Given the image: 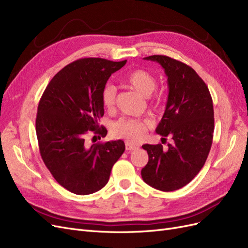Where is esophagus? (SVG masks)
Instances as JSON below:
<instances>
[{
    "instance_id": "esophagus-1",
    "label": "esophagus",
    "mask_w": 248,
    "mask_h": 248,
    "mask_svg": "<svg viewBox=\"0 0 248 248\" xmlns=\"http://www.w3.org/2000/svg\"><path fill=\"white\" fill-rule=\"evenodd\" d=\"M125 148H126L127 151H133V150H137V149H139V147H138V146L131 145V144H129V142H126V144H125Z\"/></svg>"
}]
</instances>
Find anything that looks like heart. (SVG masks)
<instances>
[{
    "label": "heart",
    "instance_id": "b5f03b06",
    "mask_svg": "<svg viewBox=\"0 0 248 248\" xmlns=\"http://www.w3.org/2000/svg\"><path fill=\"white\" fill-rule=\"evenodd\" d=\"M123 84L142 96H150L156 87V78L153 74L144 69H136L128 72L123 78ZM116 88L111 85L104 87L101 94L103 107L110 110L116 103ZM160 103V98H156ZM152 123L149 119H121L112 126V133L129 142H138L145 138Z\"/></svg>",
    "mask_w": 248,
    "mask_h": 248
}]
</instances>
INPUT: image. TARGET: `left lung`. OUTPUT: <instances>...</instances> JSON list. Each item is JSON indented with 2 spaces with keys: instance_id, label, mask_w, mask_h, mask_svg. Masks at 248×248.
<instances>
[{
  "instance_id": "left-lung-1",
  "label": "left lung",
  "mask_w": 248,
  "mask_h": 248,
  "mask_svg": "<svg viewBox=\"0 0 248 248\" xmlns=\"http://www.w3.org/2000/svg\"><path fill=\"white\" fill-rule=\"evenodd\" d=\"M145 59L159 63L168 77L167 107L156 132L161 137L170 136L174 142L168 145V150L161 144L142 146L149 161L141 170V178L158 190H177L199 174L211 149L212 97L205 81L190 66L168 56Z\"/></svg>"
}]
</instances>
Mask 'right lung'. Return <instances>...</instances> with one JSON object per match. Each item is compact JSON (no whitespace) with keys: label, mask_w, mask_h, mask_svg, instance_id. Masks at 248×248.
I'll return each mask as SVG.
<instances>
[{"label":"right lung","mask_w":248,"mask_h":248,"mask_svg":"<svg viewBox=\"0 0 248 248\" xmlns=\"http://www.w3.org/2000/svg\"><path fill=\"white\" fill-rule=\"evenodd\" d=\"M125 61L101 58L77 60L60 70L44 90L36 117V134L41 158L56 181L79 196L100 190L125 151L121 140L89 147L86 138L106 137L99 126L104 114L102 90L111 73Z\"/></svg>","instance_id":"add662e5"}]
</instances>
